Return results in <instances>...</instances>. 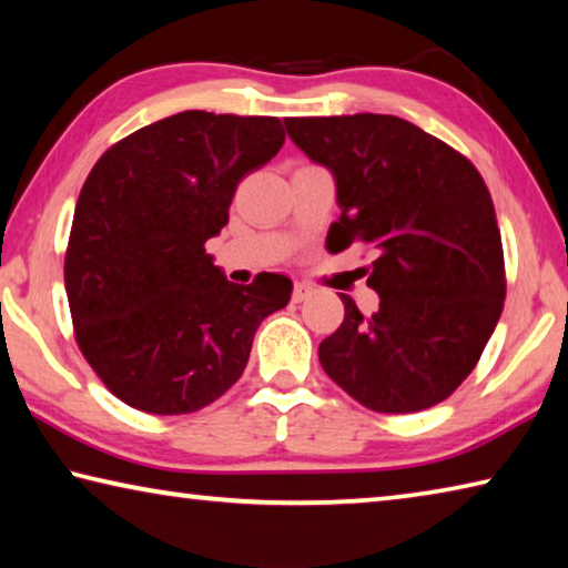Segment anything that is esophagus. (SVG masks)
I'll use <instances>...</instances> for the list:
<instances>
[{
  "label": "esophagus",
  "mask_w": 568,
  "mask_h": 568,
  "mask_svg": "<svg viewBox=\"0 0 568 568\" xmlns=\"http://www.w3.org/2000/svg\"><path fill=\"white\" fill-rule=\"evenodd\" d=\"M311 293H313V287L307 285V283H295V287H293V301H295V303H303L305 297L311 295Z\"/></svg>",
  "instance_id": "obj_1"
}]
</instances>
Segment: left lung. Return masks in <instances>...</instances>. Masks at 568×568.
Wrapping results in <instances>:
<instances>
[{
	"instance_id": "1",
	"label": "left lung",
	"mask_w": 568,
	"mask_h": 568,
	"mask_svg": "<svg viewBox=\"0 0 568 568\" xmlns=\"http://www.w3.org/2000/svg\"><path fill=\"white\" fill-rule=\"evenodd\" d=\"M297 148L328 168L341 217L331 253L371 245L381 305L321 343L323 371L365 408L416 413L446 400L484 353L504 311L501 230L470 162L393 114L285 118Z\"/></svg>"
}]
</instances>
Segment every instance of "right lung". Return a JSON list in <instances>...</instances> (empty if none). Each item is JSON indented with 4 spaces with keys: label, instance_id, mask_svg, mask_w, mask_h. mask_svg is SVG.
<instances>
[{
    "label": "right lung",
    "instance_id": "obj_1",
    "mask_svg": "<svg viewBox=\"0 0 568 568\" xmlns=\"http://www.w3.org/2000/svg\"><path fill=\"white\" fill-rule=\"evenodd\" d=\"M277 118L178 112L94 162L74 207L64 287L77 345L128 406L180 416L243 376L291 277L230 283L205 253L237 182L283 148Z\"/></svg>",
    "mask_w": 568,
    "mask_h": 568
}]
</instances>
